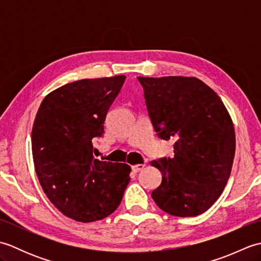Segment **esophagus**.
<instances>
[{"mask_svg":"<svg viewBox=\"0 0 261 261\" xmlns=\"http://www.w3.org/2000/svg\"><path fill=\"white\" fill-rule=\"evenodd\" d=\"M143 167H145V164H137V165L131 166V169L134 173H139V171L143 169Z\"/></svg>","mask_w":261,"mask_h":261,"instance_id":"1","label":"esophagus"}]
</instances>
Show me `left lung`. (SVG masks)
<instances>
[{
  "label": "left lung",
  "mask_w": 261,
  "mask_h": 261,
  "mask_svg": "<svg viewBox=\"0 0 261 261\" xmlns=\"http://www.w3.org/2000/svg\"><path fill=\"white\" fill-rule=\"evenodd\" d=\"M154 131L175 140L174 157L151 162L163 180L151 197L180 218L204 213L222 194L236 152L233 122L218 94L196 77H138Z\"/></svg>",
  "instance_id": "8db88e82"
}]
</instances>
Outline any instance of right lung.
I'll return each mask as SVG.
<instances>
[{
	"label": "right lung",
	"instance_id": "right-lung-1",
	"mask_svg": "<svg viewBox=\"0 0 261 261\" xmlns=\"http://www.w3.org/2000/svg\"><path fill=\"white\" fill-rule=\"evenodd\" d=\"M124 81L120 75L69 83L49 93L36 115L31 145L38 179L49 201L79 222L112 214L130 181V166L99 162L92 143L103 136Z\"/></svg>",
	"mask_w": 261,
	"mask_h": 261
}]
</instances>
